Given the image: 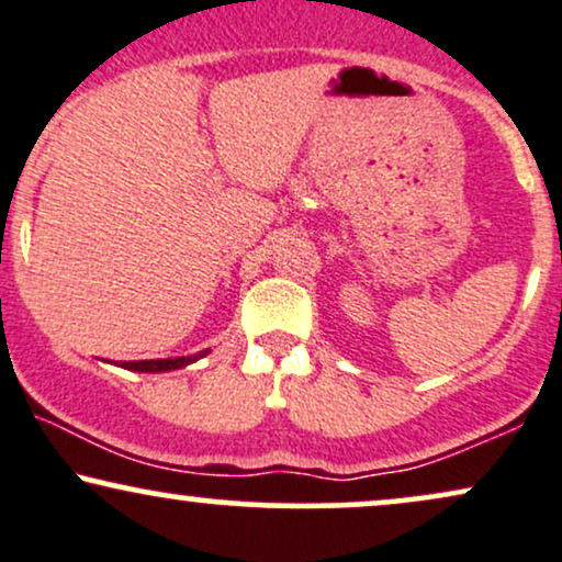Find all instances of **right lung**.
<instances>
[{
  "mask_svg": "<svg viewBox=\"0 0 562 562\" xmlns=\"http://www.w3.org/2000/svg\"><path fill=\"white\" fill-rule=\"evenodd\" d=\"M204 356V353H201ZM199 356H180V358H154V361H123L120 367L131 369V371H172V369H182L188 363L195 361Z\"/></svg>",
  "mask_w": 562,
  "mask_h": 562,
  "instance_id": "1",
  "label": "right lung"
}]
</instances>
